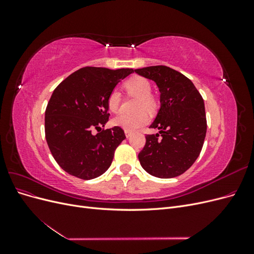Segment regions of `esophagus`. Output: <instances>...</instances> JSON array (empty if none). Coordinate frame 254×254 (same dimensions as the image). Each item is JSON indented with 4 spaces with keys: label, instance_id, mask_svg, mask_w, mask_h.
<instances>
[{
    "label": "esophagus",
    "instance_id": "1",
    "mask_svg": "<svg viewBox=\"0 0 254 254\" xmlns=\"http://www.w3.org/2000/svg\"><path fill=\"white\" fill-rule=\"evenodd\" d=\"M131 134H132L131 131H128V130H125V135H126V137H129Z\"/></svg>",
    "mask_w": 254,
    "mask_h": 254
}]
</instances>
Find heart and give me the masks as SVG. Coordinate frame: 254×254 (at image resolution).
Here are the masks:
<instances>
[{
  "label": "heart",
  "mask_w": 254,
  "mask_h": 254,
  "mask_svg": "<svg viewBox=\"0 0 254 254\" xmlns=\"http://www.w3.org/2000/svg\"><path fill=\"white\" fill-rule=\"evenodd\" d=\"M125 87L129 93H131L139 97L136 102L134 113H121L115 117L112 121V124L117 127L123 128L128 131H135L141 127L148 124L149 115L145 110L152 112L156 110V101L150 95L151 84L150 82L141 76H134V77L128 79L125 82ZM107 105L111 112L117 113L120 110L121 106V93L118 89H113L107 99Z\"/></svg>",
  "instance_id": "1"
}]
</instances>
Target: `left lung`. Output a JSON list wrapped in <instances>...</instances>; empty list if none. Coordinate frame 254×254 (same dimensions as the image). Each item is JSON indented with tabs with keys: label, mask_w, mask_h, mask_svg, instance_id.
I'll use <instances>...</instances> for the list:
<instances>
[{
	"label": "left lung",
	"mask_w": 254,
	"mask_h": 254,
	"mask_svg": "<svg viewBox=\"0 0 254 254\" xmlns=\"http://www.w3.org/2000/svg\"><path fill=\"white\" fill-rule=\"evenodd\" d=\"M155 81L160 91V109L139 153L144 170L158 178H174L194 164L206 133L204 102L194 83L180 72L165 65L134 70ZM160 137L159 138L158 136Z\"/></svg>",
	"instance_id": "left-lung-1"
}]
</instances>
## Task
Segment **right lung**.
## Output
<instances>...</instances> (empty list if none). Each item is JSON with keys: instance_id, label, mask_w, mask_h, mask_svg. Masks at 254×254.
Here are the masks:
<instances>
[{"instance_id": "1", "label": "right lung", "mask_w": 254, "mask_h": 254, "mask_svg": "<svg viewBox=\"0 0 254 254\" xmlns=\"http://www.w3.org/2000/svg\"><path fill=\"white\" fill-rule=\"evenodd\" d=\"M131 73L132 68L86 66L54 90L45 110V139L67 174L90 180L110 167L115 149L126 139L124 130L115 126L96 135L91 130L105 127L110 117L109 93Z\"/></svg>"}]
</instances>
